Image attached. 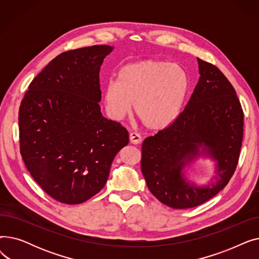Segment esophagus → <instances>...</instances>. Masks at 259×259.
<instances>
[{
	"instance_id": "obj_1",
	"label": "esophagus",
	"mask_w": 259,
	"mask_h": 259,
	"mask_svg": "<svg viewBox=\"0 0 259 259\" xmlns=\"http://www.w3.org/2000/svg\"><path fill=\"white\" fill-rule=\"evenodd\" d=\"M142 142V137L137 133V132H132L130 133V143L131 144H134V145H138Z\"/></svg>"
}]
</instances>
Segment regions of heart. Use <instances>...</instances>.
<instances>
[{"label":"heart","mask_w":259,"mask_h":259,"mask_svg":"<svg viewBox=\"0 0 259 259\" xmlns=\"http://www.w3.org/2000/svg\"><path fill=\"white\" fill-rule=\"evenodd\" d=\"M189 90L183 68L159 60L131 63L121 68L117 83L105 88L106 111L112 119L127 116L134 103V114L148 130L160 131L178 118Z\"/></svg>","instance_id":"obj_1"}]
</instances>
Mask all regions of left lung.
I'll list each match as a JSON object with an SVG mask.
<instances>
[{
	"label": "left lung",
	"instance_id": "1",
	"mask_svg": "<svg viewBox=\"0 0 259 259\" xmlns=\"http://www.w3.org/2000/svg\"><path fill=\"white\" fill-rule=\"evenodd\" d=\"M197 61L200 77L185 109L142 146L141 168L149 190L174 209L199 206L222 191L235 172L242 144L243 111L235 89L215 65ZM199 144L208 147L220 175L203 188L186 183L181 175Z\"/></svg>",
	"mask_w": 259,
	"mask_h": 259
}]
</instances>
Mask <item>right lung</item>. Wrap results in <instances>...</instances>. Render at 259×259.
<instances>
[{
    "label": "right lung",
    "instance_id": "1",
    "mask_svg": "<svg viewBox=\"0 0 259 259\" xmlns=\"http://www.w3.org/2000/svg\"><path fill=\"white\" fill-rule=\"evenodd\" d=\"M113 47L65 51L30 83L19 112L20 152L36 184L56 200L77 205L98 194L129 143L119 122L102 115L100 69Z\"/></svg>",
    "mask_w": 259,
    "mask_h": 259
}]
</instances>
